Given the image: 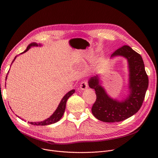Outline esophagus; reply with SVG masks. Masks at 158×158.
Wrapping results in <instances>:
<instances>
[{
  "label": "esophagus",
  "instance_id": "esophagus-1",
  "mask_svg": "<svg viewBox=\"0 0 158 158\" xmlns=\"http://www.w3.org/2000/svg\"><path fill=\"white\" fill-rule=\"evenodd\" d=\"M88 86L87 82H86V81H85L81 82V85H80V88H81V89H82V90L86 89L88 88Z\"/></svg>",
  "mask_w": 158,
  "mask_h": 158
}]
</instances>
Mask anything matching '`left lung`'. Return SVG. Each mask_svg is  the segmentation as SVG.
I'll use <instances>...</instances> for the list:
<instances>
[{
  "mask_svg": "<svg viewBox=\"0 0 158 158\" xmlns=\"http://www.w3.org/2000/svg\"><path fill=\"white\" fill-rule=\"evenodd\" d=\"M117 57H124L127 61L128 90L126 97L118 100L109 95L101 85L100 75L88 80L89 88L95 89L97 95L92 112L95 118L104 122L123 121L136 113L142 105L148 85L144 63L138 53L124 45L111 56V59Z\"/></svg>",
  "mask_w": 158,
  "mask_h": 158,
  "instance_id": "1",
  "label": "left lung"
}]
</instances>
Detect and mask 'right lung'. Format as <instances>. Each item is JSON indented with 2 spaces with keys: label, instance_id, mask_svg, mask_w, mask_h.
Returning a JSON list of instances; mask_svg holds the SVG:
<instances>
[{
  "label": "right lung",
  "instance_id": "right-lung-1",
  "mask_svg": "<svg viewBox=\"0 0 158 158\" xmlns=\"http://www.w3.org/2000/svg\"><path fill=\"white\" fill-rule=\"evenodd\" d=\"M43 45L41 44H37V43H35V42H33V43H31L30 44L27 48L25 50V51L20 53V54H23L26 52L28 51L29 49H30L31 47H41ZM19 54V55H20ZM18 56H16L14 58L13 61H12L11 63V64L12 63L14 62V61L15 60V59L16 58V57ZM10 66V67H11ZM8 73H9V72H8ZM7 73V74H8ZM7 76L6 77V80L7 79ZM75 93V89H72L70 91H69V92L66 94V95H64V97L62 98V99L61 100V102L59 104V105H58L57 109L55 110V111L53 113V114L51 116V117H49L48 118L43 120V121H41V122H28V123H29L30 124H31V125H35V126H47V125H50V124H52V123H56L57 122L59 121L61 117H63V115L64 113V110H65V107H66V101H67L68 98L71 96L73 94ZM17 116V115H16ZM18 117V116H17ZM19 118H20L19 117H18Z\"/></svg>",
  "mask_w": 158,
  "mask_h": 158
}]
</instances>
